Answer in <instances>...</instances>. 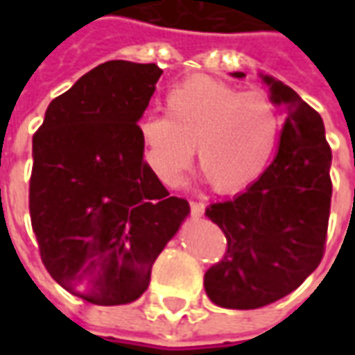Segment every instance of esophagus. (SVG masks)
I'll list each match as a JSON object with an SVG mask.
<instances>
[{"instance_id":"1","label":"esophagus","mask_w":355,"mask_h":355,"mask_svg":"<svg viewBox=\"0 0 355 355\" xmlns=\"http://www.w3.org/2000/svg\"><path fill=\"white\" fill-rule=\"evenodd\" d=\"M190 211H192L193 218H200V216H203V213H205V207H203V203L192 201V203H190Z\"/></svg>"}]
</instances>
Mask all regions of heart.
<instances>
[{
	"instance_id": "b5f03b06",
	"label": "heart",
	"mask_w": 355,
	"mask_h": 355,
	"mask_svg": "<svg viewBox=\"0 0 355 355\" xmlns=\"http://www.w3.org/2000/svg\"><path fill=\"white\" fill-rule=\"evenodd\" d=\"M165 117L148 116L139 139L148 167L163 184H175L192 162L218 192L254 184L272 162L282 119L262 91H239L209 76L180 81L165 94Z\"/></svg>"
}]
</instances>
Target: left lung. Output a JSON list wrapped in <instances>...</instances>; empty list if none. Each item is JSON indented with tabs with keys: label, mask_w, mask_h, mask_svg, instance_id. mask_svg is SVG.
Here are the masks:
<instances>
[{
	"label": "left lung",
	"mask_w": 355,
	"mask_h": 355,
	"mask_svg": "<svg viewBox=\"0 0 355 355\" xmlns=\"http://www.w3.org/2000/svg\"><path fill=\"white\" fill-rule=\"evenodd\" d=\"M262 81L285 108L277 154L245 192L205 209L228 249L203 285L216 306L232 310L262 308L293 293L320 266L327 238L333 184L323 119L285 83Z\"/></svg>",
	"instance_id": "left-lung-1"
}]
</instances>
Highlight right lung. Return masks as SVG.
Here are the masks:
<instances>
[{
  "mask_svg": "<svg viewBox=\"0 0 355 355\" xmlns=\"http://www.w3.org/2000/svg\"><path fill=\"white\" fill-rule=\"evenodd\" d=\"M163 70L108 60L51 102L32 140L30 216L51 277L91 304H129L190 213L144 162L139 119Z\"/></svg>",
  "mask_w": 355,
  "mask_h": 355,
  "instance_id": "obj_1",
  "label": "right lung"
}]
</instances>
